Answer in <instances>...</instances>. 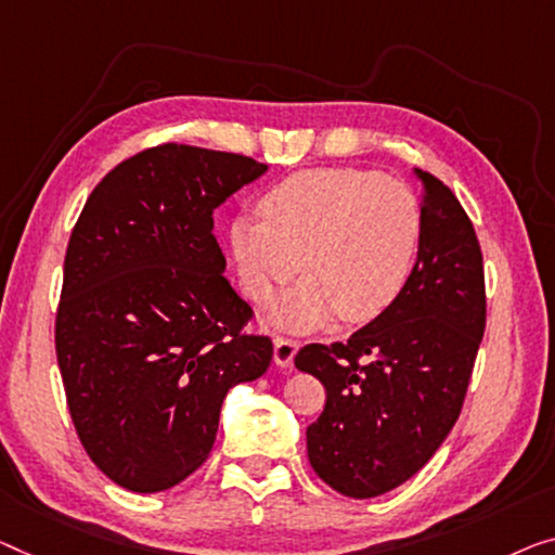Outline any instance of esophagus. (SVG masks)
<instances>
[{
    "label": "esophagus",
    "mask_w": 555,
    "mask_h": 555,
    "mask_svg": "<svg viewBox=\"0 0 555 555\" xmlns=\"http://www.w3.org/2000/svg\"><path fill=\"white\" fill-rule=\"evenodd\" d=\"M296 351H299V341H296V338H288V336H276L274 338V361H276V366H281V369L292 366Z\"/></svg>",
    "instance_id": "1"
}]
</instances>
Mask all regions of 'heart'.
<instances>
[{
	"label": "heart",
	"instance_id": "obj_1",
	"mask_svg": "<svg viewBox=\"0 0 555 555\" xmlns=\"http://www.w3.org/2000/svg\"><path fill=\"white\" fill-rule=\"evenodd\" d=\"M259 214L229 227L238 284L246 299L267 304L301 267L306 276L274 313L296 331L336 313L349 324L382 317L406 288L424 244L413 189L369 169L292 173L259 198Z\"/></svg>",
	"mask_w": 555,
	"mask_h": 555
}]
</instances>
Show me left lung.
<instances>
[{"label":"left lung","instance_id":"8db88e82","mask_svg":"<svg viewBox=\"0 0 555 555\" xmlns=\"http://www.w3.org/2000/svg\"><path fill=\"white\" fill-rule=\"evenodd\" d=\"M424 179V244L391 309L346 341L306 344L299 371L326 388L306 428L311 468L331 489L374 499L426 466L456 424L486 328L483 254L456 194Z\"/></svg>","mask_w":555,"mask_h":555}]
</instances>
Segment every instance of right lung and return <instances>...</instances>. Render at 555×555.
I'll use <instances>...</instances> for the list:
<instances>
[{"label": "right lung", "instance_id": "add662e5", "mask_svg": "<svg viewBox=\"0 0 555 555\" xmlns=\"http://www.w3.org/2000/svg\"><path fill=\"white\" fill-rule=\"evenodd\" d=\"M267 171L251 156L167 142L89 194L64 256L54 344L89 459L137 493L209 459L231 386L267 374L274 344L227 276L214 209Z\"/></svg>", "mask_w": 555, "mask_h": 555}]
</instances>
